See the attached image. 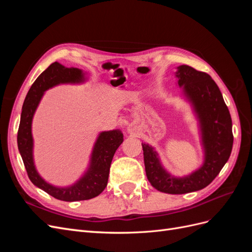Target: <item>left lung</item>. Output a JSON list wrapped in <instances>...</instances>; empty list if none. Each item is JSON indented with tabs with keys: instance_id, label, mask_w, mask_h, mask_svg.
<instances>
[{
	"instance_id": "left-lung-1",
	"label": "left lung",
	"mask_w": 252,
	"mask_h": 252,
	"mask_svg": "<svg viewBox=\"0 0 252 252\" xmlns=\"http://www.w3.org/2000/svg\"><path fill=\"white\" fill-rule=\"evenodd\" d=\"M177 77L201 122L205 162L190 175L173 178L163 169L154 148L142 144L148 181L158 191L170 194L188 193L208 186L229 158L233 144L231 117L216 82L208 73L188 65L178 67Z\"/></svg>"
}]
</instances>
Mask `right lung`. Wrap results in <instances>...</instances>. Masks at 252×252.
<instances>
[{
    "label": "right lung",
    "mask_w": 252,
    "mask_h": 252,
    "mask_svg": "<svg viewBox=\"0 0 252 252\" xmlns=\"http://www.w3.org/2000/svg\"><path fill=\"white\" fill-rule=\"evenodd\" d=\"M82 80L83 73L78 68H67L58 62L52 63L30 87L23 104L18 130V147L28 178L36 187L56 199L65 202L89 200L103 191L107 186L112 158L124 140L123 133L120 130L102 132L94 145L89 170L71 187L58 188L51 186L36 172L32 158V121L44 91L60 83H78Z\"/></svg>",
    "instance_id": "right-lung-1"
}]
</instances>
